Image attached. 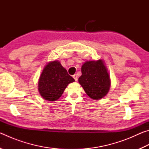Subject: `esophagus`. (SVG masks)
Segmentation results:
<instances>
[{"mask_svg": "<svg viewBox=\"0 0 149 149\" xmlns=\"http://www.w3.org/2000/svg\"><path fill=\"white\" fill-rule=\"evenodd\" d=\"M73 77H74V79H75V81H77V75L76 74H74V75H73Z\"/></svg>", "mask_w": 149, "mask_h": 149, "instance_id": "obj_1", "label": "esophagus"}]
</instances>
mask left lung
Here are the masks:
<instances>
[{
    "instance_id": "8db88e82",
    "label": "left lung",
    "mask_w": 149,
    "mask_h": 149,
    "mask_svg": "<svg viewBox=\"0 0 149 149\" xmlns=\"http://www.w3.org/2000/svg\"><path fill=\"white\" fill-rule=\"evenodd\" d=\"M81 73L78 80L89 97L98 100L107 95L110 89V81L101 60L84 63L81 67Z\"/></svg>"
}]
</instances>
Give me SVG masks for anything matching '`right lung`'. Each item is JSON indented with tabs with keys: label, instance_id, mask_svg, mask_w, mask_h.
Wrapping results in <instances>:
<instances>
[{
	"label": "right lung",
	"instance_id": "right-lung-1",
	"mask_svg": "<svg viewBox=\"0 0 149 149\" xmlns=\"http://www.w3.org/2000/svg\"><path fill=\"white\" fill-rule=\"evenodd\" d=\"M74 79L58 61L48 64L39 80V91L45 100L55 101L61 97L64 91Z\"/></svg>",
	"mask_w": 149,
	"mask_h": 149
}]
</instances>
